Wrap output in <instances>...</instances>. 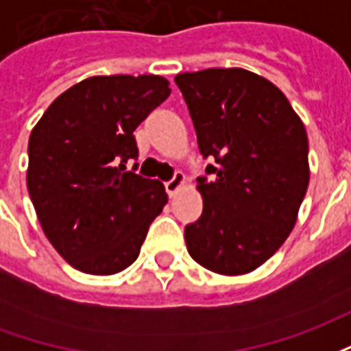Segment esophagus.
Listing matches in <instances>:
<instances>
[{
  "label": "esophagus",
  "mask_w": 351,
  "mask_h": 351,
  "mask_svg": "<svg viewBox=\"0 0 351 351\" xmlns=\"http://www.w3.org/2000/svg\"><path fill=\"white\" fill-rule=\"evenodd\" d=\"M184 182H186V178H184L182 173H176V175L173 176V178H171L169 182H165V191H167L169 197H173L176 191L182 188Z\"/></svg>",
  "instance_id": "obj_1"
}]
</instances>
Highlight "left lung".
Wrapping results in <instances>:
<instances>
[{"label": "left lung", "instance_id": "left-lung-1", "mask_svg": "<svg viewBox=\"0 0 351 351\" xmlns=\"http://www.w3.org/2000/svg\"><path fill=\"white\" fill-rule=\"evenodd\" d=\"M197 145L203 214L186 226L190 256L223 276L256 271L295 228L310 180L304 123L271 80L241 67L180 73Z\"/></svg>", "mask_w": 351, "mask_h": 351}]
</instances>
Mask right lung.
I'll return each mask as SVG.
<instances>
[{
	"label": "right lung",
	"mask_w": 351,
	"mask_h": 351,
	"mask_svg": "<svg viewBox=\"0 0 351 351\" xmlns=\"http://www.w3.org/2000/svg\"><path fill=\"white\" fill-rule=\"evenodd\" d=\"M169 93L160 75L90 77L58 95L32 130L27 191L43 233L77 271L130 267L167 205L163 184L125 163L138 156L133 131Z\"/></svg>",
	"instance_id": "1"
}]
</instances>
